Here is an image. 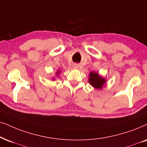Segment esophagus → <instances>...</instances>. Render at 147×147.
I'll return each mask as SVG.
<instances>
[{
    "label": "esophagus",
    "mask_w": 147,
    "mask_h": 147,
    "mask_svg": "<svg viewBox=\"0 0 147 147\" xmlns=\"http://www.w3.org/2000/svg\"><path fill=\"white\" fill-rule=\"evenodd\" d=\"M73 67L75 68H77L78 67H79V65L77 64H75L73 65Z\"/></svg>",
    "instance_id": "esophagus-1"
}]
</instances>
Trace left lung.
I'll list each match as a JSON object with an SVG mask.
<instances>
[{
	"label": "left lung",
	"instance_id": "obj_1",
	"mask_svg": "<svg viewBox=\"0 0 147 147\" xmlns=\"http://www.w3.org/2000/svg\"><path fill=\"white\" fill-rule=\"evenodd\" d=\"M90 84L96 90H102L107 82V79L96 72H91L88 76Z\"/></svg>",
	"mask_w": 147,
	"mask_h": 147
}]
</instances>
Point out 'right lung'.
<instances>
[{"label":"right lung","mask_w":147,"mask_h":147,"mask_svg":"<svg viewBox=\"0 0 147 147\" xmlns=\"http://www.w3.org/2000/svg\"><path fill=\"white\" fill-rule=\"evenodd\" d=\"M60 72H61V70H57V71L56 72H55V76H56L57 77H58L59 76H60ZM52 80H53V81H54V80H55V77H53V79H52Z\"/></svg>","instance_id":"right-lung-1"}]
</instances>
